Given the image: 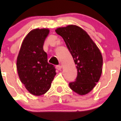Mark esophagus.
Listing matches in <instances>:
<instances>
[{
  "mask_svg": "<svg viewBox=\"0 0 121 121\" xmlns=\"http://www.w3.org/2000/svg\"><path fill=\"white\" fill-rule=\"evenodd\" d=\"M56 68L58 70H60L62 69V66L60 65H56Z\"/></svg>",
  "mask_w": 121,
  "mask_h": 121,
  "instance_id": "34e87169",
  "label": "esophagus"
}]
</instances>
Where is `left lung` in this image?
Instances as JSON below:
<instances>
[{"label": "left lung", "instance_id": "left-lung-1", "mask_svg": "<svg viewBox=\"0 0 121 121\" xmlns=\"http://www.w3.org/2000/svg\"><path fill=\"white\" fill-rule=\"evenodd\" d=\"M55 31L64 39L78 69L76 81L69 84L70 88L79 95L88 94L102 72L103 59L99 48L88 33L77 25H69Z\"/></svg>", "mask_w": 121, "mask_h": 121}]
</instances>
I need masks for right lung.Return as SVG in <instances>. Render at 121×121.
<instances>
[{
  "label": "right lung",
  "mask_w": 121,
  "mask_h": 121,
  "mask_svg": "<svg viewBox=\"0 0 121 121\" xmlns=\"http://www.w3.org/2000/svg\"><path fill=\"white\" fill-rule=\"evenodd\" d=\"M50 30L36 28L23 39L17 58V70L21 82L31 95L41 96L47 92L56 74L55 67L48 63L43 46Z\"/></svg>",
  "instance_id": "right-lung-1"
}]
</instances>
